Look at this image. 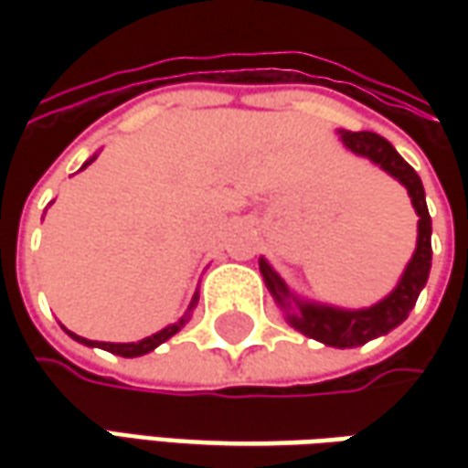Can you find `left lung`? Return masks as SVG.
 Listing matches in <instances>:
<instances>
[{
  "mask_svg": "<svg viewBox=\"0 0 468 468\" xmlns=\"http://www.w3.org/2000/svg\"><path fill=\"white\" fill-rule=\"evenodd\" d=\"M344 145L351 154L365 155L372 164H378L380 169L388 171L393 179H399L411 197V206L420 216L417 224V250L411 255V261L406 265L404 276L399 281V286L380 299L378 304L365 307V310H341V307H328V304H317V302H302L289 292V286L283 283L279 273L261 258V273L265 279L268 292L279 302L281 310H286V320L292 328L299 333L310 335L314 341L335 346V349H354L362 346L378 335H386L396 325H401L409 313L414 310L417 297L427 283L430 276V265H432V221L427 213V200H424V187L420 174L406 164L401 155L396 154V148L388 143L386 137L375 135V133H346L338 130ZM295 307L292 308L291 304Z\"/></svg>",
  "mask_w": 468,
  "mask_h": 468,
  "instance_id": "1",
  "label": "left lung"
}]
</instances>
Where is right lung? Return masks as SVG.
I'll list each match as a JSON object with an SVG mask.
<instances>
[{"label": "right lung", "mask_w": 468, "mask_h": 468, "mask_svg": "<svg viewBox=\"0 0 468 468\" xmlns=\"http://www.w3.org/2000/svg\"><path fill=\"white\" fill-rule=\"evenodd\" d=\"M96 158V155H93ZM90 158V161H93ZM90 161H85V166L90 164ZM82 166V169H85ZM197 304V294L192 297V302H189V310L176 323H171V325H166L164 331L154 333V335H148V338H143V341H135V344H106V341H88V338H82V335H75L72 331H67L78 344H85V346H99V349H106L112 351V354H117V356H127V359H133V356H143V354H148V351H154L155 346H161L164 341H169L174 333H179L185 325L189 323V313H192V307Z\"/></svg>", "instance_id": "1"}]
</instances>
